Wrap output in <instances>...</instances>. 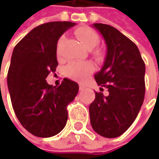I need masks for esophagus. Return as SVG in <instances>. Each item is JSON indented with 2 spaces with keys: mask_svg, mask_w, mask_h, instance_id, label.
<instances>
[{
  "mask_svg": "<svg viewBox=\"0 0 159 159\" xmlns=\"http://www.w3.org/2000/svg\"><path fill=\"white\" fill-rule=\"evenodd\" d=\"M79 89H80V91H82V90H84V89H85V87H84L83 85H80V88H79Z\"/></svg>",
  "mask_w": 159,
  "mask_h": 159,
  "instance_id": "34e87169",
  "label": "esophagus"
}]
</instances>
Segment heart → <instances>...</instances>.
<instances>
[{"label":"heart","instance_id":"1","mask_svg":"<svg viewBox=\"0 0 159 159\" xmlns=\"http://www.w3.org/2000/svg\"><path fill=\"white\" fill-rule=\"evenodd\" d=\"M78 39L82 43V45L88 49H92L97 46L100 42V38L97 33L92 28L88 26L80 27L75 31ZM64 40V36L60 37L58 40L57 51V54L60 53V45ZM101 52L95 51L94 55L95 57H100ZM93 70L92 64L89 62H79V61H72L70 62L64 68L65 75L69 77L74 80H83L89 73Z\"/></svg>","mask_w":159,"mask_h":159}]
</instances>
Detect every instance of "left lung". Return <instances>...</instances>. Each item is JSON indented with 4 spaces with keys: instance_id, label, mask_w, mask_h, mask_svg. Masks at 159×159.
I'll return each mask as SVG.
<instances>
[{
    "instance_id": "1",
    "label": "left lung",
    "mask_w": 159,
    "mask_h": 159,
    "mask_svg": "<svg viewBox=\"0 0 159 159\" xmlns=\"http://www.w3.org/2000/svg\"><path fill=\"white\" fill-rule=\"evenodd\" d=\"M93 27L101 33L107 46L104 64L95 80L109 95L95 92L89 105L90 123L98 134L115 138L130 127L143 105L145 64L137 46L119 30L104 24Z\"/></svg>"
}]
</instances>
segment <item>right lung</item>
Listing matches in <instances>:
<instances>
[{"mask_svg":"<svg viewBox=\"0 0 159 159\" xmlns=\"http://www.w3.org/2000/svg\"><path fill=\"white\" fill-rule=\"evenodd\" d=\"M76 24L49 22L34 28L14 48L7 82L12 107L21 125L38 137L62 131L68 119L67 105L79 91L76 82L64 79L59 87L46 78L58 65L57 46L61 35Z\"/></svg>","mask_w":159,"mask_h":159,"instance_id":"1","label":"right lung"}]
</instances>
